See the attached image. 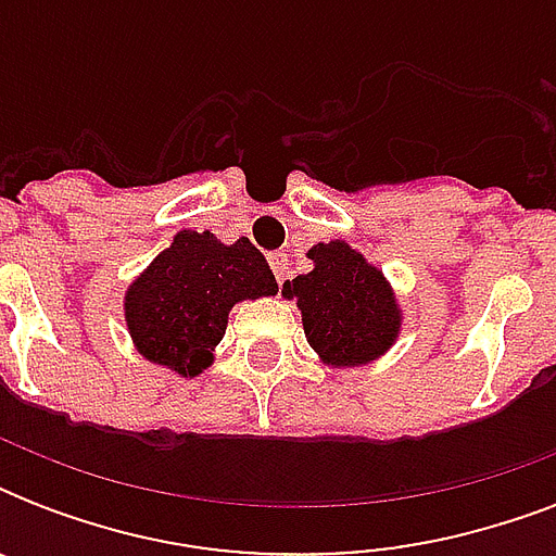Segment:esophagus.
Here are the masks:
<instances>
[{"instance_id":"obj_1","label":"esophagus","mask_w":556,"mask_h":556,"mask_svg":"<svg viewBox=\"0 0 556 556\" xmlns=\"http://www.w3.org/2000/svg\"><path fill=\"white\" fill-rule=\"evenodd\" d=\"M268 262H270V270H274V277H277V282H282V279H286V270H288V253H282V251L270 253Z\"/></svg>"}]
</instances>
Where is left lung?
<instances>
[{
	"label": "left lung",
	"instance_id": "8db88e82",
	"mask_svg": "<svg viewBox=\"0 0 556 556\" xmlns=\"http://www.w3.org/2000/svg\"><path fill=\"white\" fill-rule=\"evenodd\" d=\"M305 256L312 270L286 279L282 296L296 300L320 364L355 369L387 355L404 329V308L387 274L346 239L317 242Z\"/></svg>",
	"mask_w": 556,
	"mask_h": 556
}]
</instances>
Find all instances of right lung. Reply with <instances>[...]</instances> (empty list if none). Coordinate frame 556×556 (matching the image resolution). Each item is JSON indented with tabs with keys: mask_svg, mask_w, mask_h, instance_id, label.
<instances>
[{
	"mask_svg": "<svg viewBox=\"0 0 556 556\" xmlns=\"http://www.w3.org/2000/svg\"><path fill=\"white\" fill-rule=\"evenodd\" d=\"M277 291L268 262L244 236L225 244L210 230H178L126 286L124 323L143 361L199 378L216 361L230 308Z\"/></svg>",
	"mask_w": 556,
	"mask_h": 556,
	"instance_id": "right-lung-1",
	"label": "right lung"
}]
</instances>
